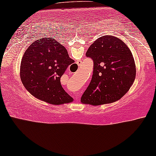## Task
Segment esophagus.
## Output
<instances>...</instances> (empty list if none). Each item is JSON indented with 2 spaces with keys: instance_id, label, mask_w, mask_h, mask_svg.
<instances>
[{
  "instance_id": "obj_1",
  "label": "esophagus",
  "mask_w": 156,
  "mask_h": 156,
  "mask_svg": "<svg viewBox=\"0 0 156 156\" xmlns=\"http://www.w3.org/2000/svg\"><path fill=\"white\" fill-rule=\"evenodd\" d=\"M81 64V62H80V63H78V65L79 66H80V65ZM80 98V94H79V93H75V98L76 100H78V98Z\"/></svg>"
}]
</instances>
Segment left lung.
Returning a JSON list of instances; mask_svg holds the SVG:
<instances>
[{
	"mask_svg": "<svg viewBox=\"0 0 156 156\" xmlns=\"http://www.w3.org/2000/svg\"><path fill=\"white\" fill-rule=\"evenodd\" d=\"M86 56L93 60V71L81 102L95 106L121 99L136 76L135 60L128 46L118 37L104 35L90 45Z\"/></svg>",
	"mask_w": 156,
	"mask_h": 156,
	"instance_id": "8db88e82",
	"label": "left lung"
}]
</instances>
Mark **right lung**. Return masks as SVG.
<instances>
[{"instance_id":"add662e5","label":"right lung","mask_w":156,"mask_h":156,"mask_svg":"<svg viewBox=\"0 0 156 156\" xmlns=\"http://www.w3.org/2000/svg\"><path fill=\"white\" fill-rule=\"evenodd\" d=\"M65 47L53 38L42 37L31 44L21 60L20 76L33 96L52 105L73 102L61 84V77L70 64Z\"/></svg>"}]
</instances>
